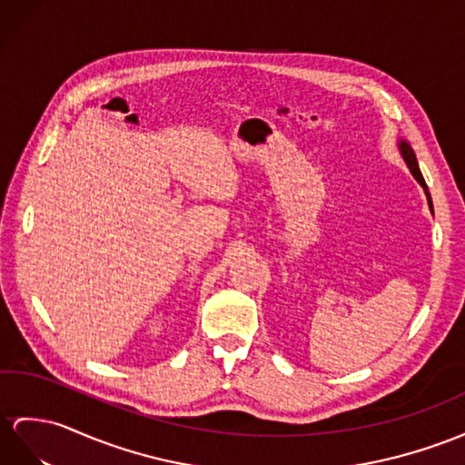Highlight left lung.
<instances>
[{
  "instance_id": "1",
  "label": "left lung",
  "mask_w": 465,
  "mask_h": 465,
  "mask_svg": "<svg viewBox=\"0 0 465 465\" xmlns=\"http://www.w3.org/2000/svg\"><path fill=\"white\" fill-rule=\"evenodd\" d=\"M399 152H401V155H402V160H404L406 167H409V169H411V173L414 175V179L418 181V183L422 185L424 193H426V199H428V205H430V209H432V197H430V193H428L426 181H424V177H422L420 167H418V162H416V153H414V150H412V147H411V143L406 142V140H399Z\"/></svg>"
}]
</instances>
